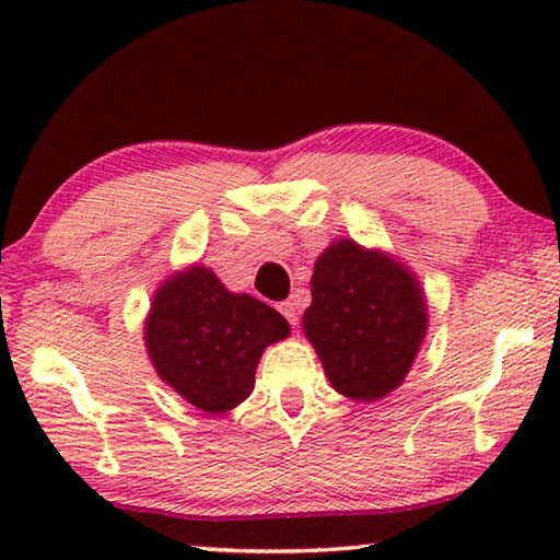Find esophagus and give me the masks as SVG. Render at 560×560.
<instances>
[{"label":"esophagus","mask_w":560,"mask_h":560,"mask_svg":"<svg viewBox=\"0 0 560 560\" xmlns=\"http://www.w3.org/2000/svg\"><path fill=\"white\" fill-rule=\"evenodd\" d=\"M279 311L291 326H299V314H301V296H299V293H293L291 299L279 303Z\"/></svg>","instance_id":"1"}]
</instances>
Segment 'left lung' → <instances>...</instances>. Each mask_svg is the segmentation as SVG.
I'll return each mask as SVG.
<instances>
[{
    "label": "left lung",
    "mask_w": 560,
    "mask_h": 560,
    "mask_svg": "<svg viewBox=\"0 0 560 560\" xmlns=\"http://www.w3.org/2000/svg\"><path fill=\"white\" fill-rule=\"evenodd\" d=\"M424 311L407 269L340 240L316 261L303 330L338 393L377 400L410 371L428 328Z\"/></svg>",
    "instance_id": "8db88e82"
}]
</instances>
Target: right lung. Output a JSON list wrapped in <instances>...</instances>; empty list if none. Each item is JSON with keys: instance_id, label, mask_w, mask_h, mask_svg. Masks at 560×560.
Returning <instances> with one entry per match:
<instances>
[{"instance_id": "add662e5", "label": "right lung", "mask_w": 560, "mask_h": 560, "mask_svg": "<svg viewBox=\"0 0 560 560\" xmlns=\"http://www.w3.org/2000/svg\"><path fill=\"white\" fill-rule=\"evenodd\" d=\"M287 336L289 324L279 311L246 293H230L202 267L170 279L145 324L158 375L210 415L252 395L261 350Z\"/></svg>"}]
</instances>
